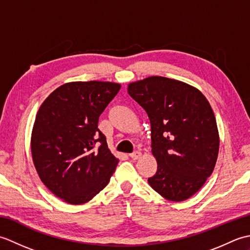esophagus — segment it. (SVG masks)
Wrapping results in <instances>:
<instances>
[{
    "mask_svg": "<svg viewBox=\"0 0 250 250\" xmlns=\"http://www.w3.org/2000/svg\"><path fill=\"white\" fill-rule=\"evenodd\" d=\"M142 156V152L141 151H135L133 153H131L130 157L131 159H133V160H137V159H140Z\"/></svg>",
    "mask_w": 250,
    "mask_h": 250,
    "instance_id": "34e87169",
    "label": "esophagus"
}]
</instances>
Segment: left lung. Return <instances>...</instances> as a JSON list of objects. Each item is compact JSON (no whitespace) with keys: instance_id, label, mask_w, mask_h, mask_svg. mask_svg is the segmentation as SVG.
<instances>
[{"instance_id":"8db88e82","label":"left lung","mask_w":250,"mask_h":250,"mask_svg":"<svg viewBox=\"0 0 250 250\" xmlns=\"http://www.w3.org/2000/svg\"><path fill=\"white\" fill-rule=\"evenodd\" d=\"M128 93L150 121L158 168L148 184L168 201L191 198L213 173L218 158L219 132L209 102L191 84L162 76L130 83Z\"/></svg>"}]
</instances>
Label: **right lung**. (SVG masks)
Returning a JSON list of instances; mask_svg holds the SVG:
<instances>
[{
    "label": "right lung",
    "instance_id": "obj_1",
    "mask_svg": "<svg viewBox=\"0 0 250 250\" xmlns=\"http://www.w3.org/2000/svg\"><path fill=\"white\" fill-rule=\"evenodd\" d=\"M120 87L111 82L66 83L37 111L31 134L34 167L46 187L68 204L81 205L94 198L119 162L98 122Z\"/></svg>",
    "mask_w": 250,
    "mask_h": 250
}]
</instances>
